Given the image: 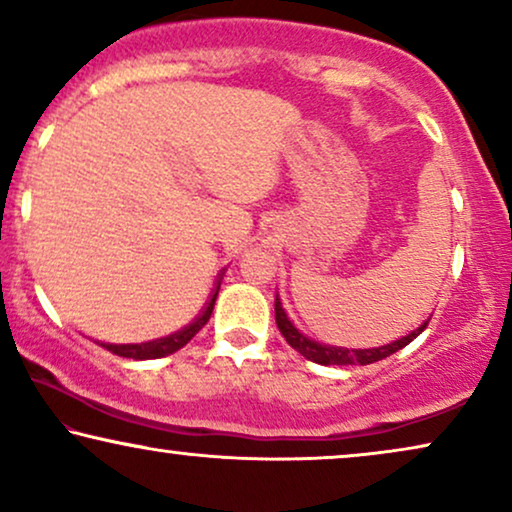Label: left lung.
Instances as JSON below:
<instances>
[{
	"label": "left lung",
	"instance_id": "obj_1",
	"mask_svg": "<svg viewBox=\"0 0 512 512\" xmlns=\"http://www.w3.org/2000/svg\"><path fill=\"white\" fill-rule=\"evenodd\" d=\"M274 309H276V325H278V330H281V335L285 337V342H288L297 353H302L306 360H311V363H318V365H370V363H377V360H384L388 356H393L395 351L405 349L412 339H417L421 332L426 330L428 320H431L428 318L424 325L417 327V330L410 332L407 337L398 339V342L377 346V349H344V346H330V344L313 342V339L302 335V332L292 325V320L288 318V313H285V309L281 306V299H278V295H276Z\"/></svg>",
	"mask_w": 512,
	"mask_h": 512
}]
</instances>
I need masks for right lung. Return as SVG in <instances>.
<instances>
[{
  "mask_svg": "<svg viewBox=\"0 0 512 512\" xmlns=\"http://www.w3.org/2000/svg\"><path fill=\"white\" fill-rule=\"evenodd\" d=\"M217 290H220V285H217ZM215 297H217V292H215ZM215 297L210 299L206 309L199 313V318H194L192 323L182 327V330L173 332V335L154 339V342H145V344H102V346H105L107 351L117 353V356H121V358H133V360H152V358L170 356V353L180 351L182 346H185L189 339H192L196 332H199L201 327L208 323L210 313H213V306H215Z\"/></svg>",
  "mask_w": 512,
  "mask_h": 512,
  "instance_id": "obj_1",
  "label": "right lung"
}]
</instances>
